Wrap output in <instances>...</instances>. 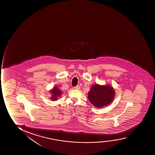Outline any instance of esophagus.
<instances>
[{
  "label": "esophagus",
  "mask_w": 155,
  "mask_h": 155,
  "mask_svg": "<svg viewBox=\"0 0 155 155\" xmlns=\"http://www.w3.org/2000/svg\"><path fill=\"white\" fill-rule=\"evenodd\" d=\"M80 86H78V85H77V86H75L74 89L75 90H79L80 89Z\"/></svg>",
  "instance_id": "1"
}]
</instances>
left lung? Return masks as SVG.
Wrapping results in <instances>:
<instances>
[{
  "label": "left lung",
  "mask_w": 155,
  "mask_h": 155,
  "mask_svg": "<svg viewBox=\"0 0 155 155\" xmlns=\"http://www.w3.org/2000/svg\"><path fill=\"white\" fill-rule=\"evenodd\" d=\"M115 95L113 87L110 85L95 84L88 93V98L91 104L96 108H102L111 103Z\"/></svg>",
  "instance_id": "left-lung-1"
}]
</instances>
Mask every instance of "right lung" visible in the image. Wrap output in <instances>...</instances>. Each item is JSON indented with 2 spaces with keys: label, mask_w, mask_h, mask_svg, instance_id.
<instances>
[{
  "label": "right lung",
  "mask_w": 155,
  "mask_h": 155,
  "mask_svg": "<svg viewBox=\"0 0 155 155\" xmlns=\"http://www.w3.org/2000/svg\"><path fill=\"white\" fill-rule=\"evenodd\" d=\"M50 92L52 94L51 97V99L53 101L57 100L58 97H60L62 94V91H60L58 87H57V86L54 87L52 90L50 91Z\"/></svg>",
  "instance_id": "right-lung-1"
}]
</instances>
